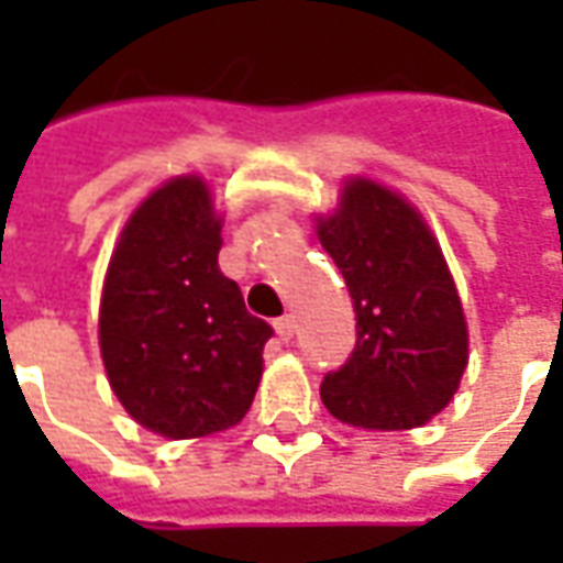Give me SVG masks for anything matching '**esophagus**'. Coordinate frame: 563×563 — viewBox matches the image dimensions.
<instances>
[{"instance_id":"obj_1","label":"esophagus","mask_w":563,"mask_h":563,"mask_svg":"<svg viewBox=\"0 0 563 563\" xmlns=\"http://www.w3.org/2000/svg\"><path fill=\"white\" fill-rule=\"evenodd\" d=\"M274 331H277V338H280V341H292L295 319L292 317H280L277 322H274Z\"/></svg>"}]
</instances>
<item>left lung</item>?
Masks as SVG:
<instances>
[{
	"mask_svg": "<svg viewBox=\"0 0 563 563\" xmlns=\"http://www.w3.org/2000/svg\"><path fill=\"white\" fill-rule=\"evenodd\" d=\"M346 280L358 341L325 377L322 404L365 431H410L446 410L467 367V317L440 241L398 189L350 174L338 208L313 217Z\"/></svg>",
	"mask_w": 563,
	"mask_h": 563,
	"instance_id": "8db88e82",
	"label": "left lung"
}]
</instances>
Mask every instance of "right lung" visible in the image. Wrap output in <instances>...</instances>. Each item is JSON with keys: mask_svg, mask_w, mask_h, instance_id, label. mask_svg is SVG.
Returning a JSON list of instances; mask_svg holds the SVG:
<instances>
[{"mask_svg": "<svg viewBox=\"0 0 563 563\" xmlns=\"http://www.w3.org/2000/svg\"><path fill=\"white\" fill-rule=\"evenodd\" d=\"M222 213L201 174L156 186L129 213L99 301V350L117 401L168 440L229 431L250 410L271 325L217 265Z\"/></svg>", "mask_w": 563, "mask_h": 563, "instance_id": "right-lung-1", "label": "right lung"}]
</instances>
